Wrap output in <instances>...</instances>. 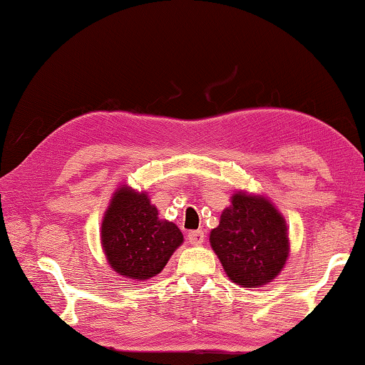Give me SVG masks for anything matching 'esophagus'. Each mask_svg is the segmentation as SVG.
Segmentation results:
<instances>
[{
  "instance_id": "1",
  "label": "esophagus",
  "mask_w": 365,
  "mask_h": 365,
  "mask_svg": "<svg viewBox=\"0 0 365 365\" xmlns=\"http://www.w3.org/2000/svg\"><path fill=\"white\" fill-rule=\"evenodd\" d=\"M187 240L192 246H200L202 243H204L205 235H204V232H202V230H195V232H189Z\"/></svg>"
}]
</instances>
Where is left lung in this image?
I'll return each mask as SVG.
<instances>
[{
	"label": "left lung",
	"mask_w": 365,
	"mask_h": 365,
	"mask_svg": "<svg viewBox=\"0 0 365 365\" xmlns=\"http://www.w3.org/2000/svg\"><path fill=\"white\" fill-rule=\"evenodd\" d=\"M210 232V246L223 271L240 287L253 289L272 282L290 253L284 215L266 195L237 190Z\"/></svg>",
	"instance_id": "left-lung-1"
}]
</instances>
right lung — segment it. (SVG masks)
<instances>
[{"label":"right lung","instance_id":"right-lung-1","mask_svg":"<svg viewBox=\"0 0 365 365\" xmlns=\"http://www.w3.org/2000/svg\"><path fill=\"white\" fill-rule=\"evenodd\" d=\"M184 237L161 218L145 190L120 184L101 223V246L110 269L132 280H148L163 271Z\"/></svg>","mask_w":365,"mask_h":365}]
</instances>
